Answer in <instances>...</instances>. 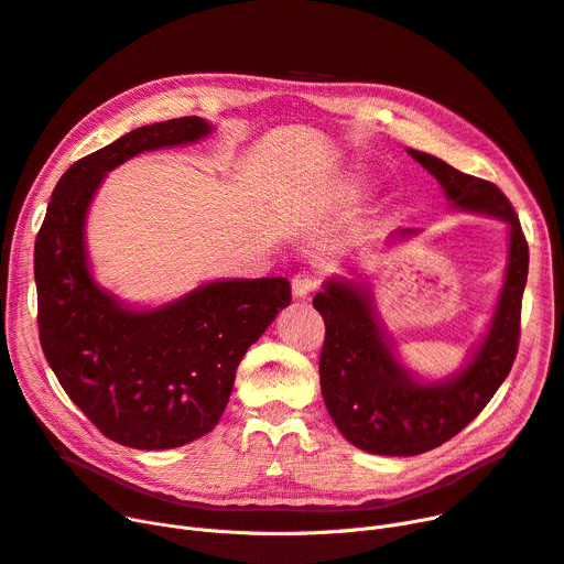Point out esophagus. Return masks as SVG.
<instances>
[{"mask_svg": "<svg viewBox=\"0 0 564 564\" xmlns=\"http://www.w3.org/2000/svg\"><path fill=\"white\" fill-rule=\"evenodd\" d=\"M317 285H319V279L313 272L294 274L292 276V297L294 300H306Z\"/></svg>", "mask_w": 564, "mask_h": 564, "instance_id": "34e87169", "label": "esophagus"}]
</instances>
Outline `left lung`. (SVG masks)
Here are the masks:
<instances>
[{"instance_id":"1","label":"left lung","mask_w":564,"mask_h":564,"mask_svg":"<svg viewBox=\"0 0 564 564\" xmlns=\"http://www.w3.org/2000/svg\"><path fill=\"white\" fill-rule=\"evenodd\" d=\"M457 210L482 213L510 226V256L489 332L466 368L441 381L413 377L393 354L366 285L332 279L315 294L324 319L319 387L340 434L366 453L411 457L438 448L487 406L512 370L528 279V242L514 207L494 183L462 173L443 160L413 151ZM416 228L393 237L416 235Z\"/></svg>"}]
</instances>
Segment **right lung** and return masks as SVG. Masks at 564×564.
<instances>
[{"mask_svg": "<svg viewBox=\"0 0 564 564\" xmlns=\"http://www.w3.org/2000/svg\"><path fill=\"white\" fill-rule=\"evenodd\" d=\"M210 132L198 116L171 118L77 160L56 183L36 235L45 359L84 416L137 451L177 448L210 432L247 349L290 304L288 279L274 276L205 283L166 306L134 311L88 270L84 224L102 177L143 151Z\"/></svg>", "mask_w": 564, "mask_h": 564, "instance_id": "1", "label": "right lung"}]
</instances>
